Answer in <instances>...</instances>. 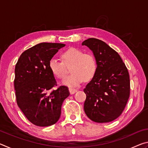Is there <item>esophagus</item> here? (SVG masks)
Wrapping results in <instances>:
<instances>
[{
  "mask_svg": "<svg viewBox=\"0 0 148 148\" xmlns=\"http://www.w3.org/2000/svg\"><path fill=\"white\" fill-rule=\"evenodd\" d=\"M69 92L71 94H74L75 92H77V89L72 88V87H70L69 88Z\"/></svg>",
  "mask_w": 148,
  "mask_h": 148,
  "instance_id": "obj_1",
  "label": "esophagus"
}]
</instances>
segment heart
I'll return each mask as SVG.
<instances>
[{
  "label": "heart",
  "instance_id": "b5f03b06",
  "mask_svg": "<svg viewBox=\"0 0 148 148\" xmlns=\"http://www.w3.org/2000/svg\"><path fill=\"white\" fill-rule=\"evenodd\" d=\"M62 62L51 59L49 62V68L51 73L57 78L62 79L67 73V66L71 65L72 73L62 81V84L69 87H76L84 80L88 81L94 77L97 72V64L92 53H85L75 47H71L61 54Z\"/></svg>",
  "mask_w": 148,
  "mask_h": 148
}]
</instances>
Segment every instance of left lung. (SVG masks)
Wrapping results in <instances>:
<instances>
[{
	"instance_id": "8db88e82",
	"label": "left lung",
	"mask_w": 148,
	"mask_h": 148,
	"mask_svg": "<svg viewBox=\"0 0 148 148\" xmlns=\"http://www.w3.org/2000/svg\"><path fill=\"white\" fill-rule=\"evenodd\" d=\"M82 45L91 50L97 64L94 77L84 89L85 113L97 123L114 121L121 114L129 97L128 70L119 55L101 40L91 38Z\"/></svg>"
}]
</instances>
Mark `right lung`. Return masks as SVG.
<instances>
[{
  "instance_id": "1",
  "label": "right lung",
  "mask_w": 148,
  "mask_h": 148,
  "mask_svg": "<svg viewBox=\"0 0 148 148\" xmlns=\"http://www.w3.org/2000/svg\"><path fill=\"white\" fill-rule=\"evenodd\" d=\"M59 43H40L25 51L15 67L14 88L17 104L29 121L40 127L56 123L61 113L64 100L69 96L68 87L56 85L49 62L61 47Z\"/></svg>"
}]
</instances>
